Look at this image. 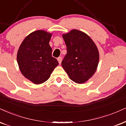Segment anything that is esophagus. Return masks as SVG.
<instances>
[{
	"label": "esophagus",
	"mask_w": 126,
	"mask_h": 126,
	"mask_svg": "<svg viewBox=\"0 0 126 126\" xmlns=\"http://www.w3.org/2000/svg\"><path fill=\"white\" fill-rule=\"evenodd\" d=\"M57 60H58V61L59 63H60V64H61V61H62V57H58Z\"/></svg>",
	"instance_id": "34e87169"
}]
</instances>
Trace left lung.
Segmentation results:
<instances>
[{"mask_svg":"<svg viewBox=\"0 0 126 126\" xmlns=\"http://www.w3.org/2000/svg\"><path fill=\"white\" fill-rule=\"evenodd\" d=\"M67 53L61 65L69 78L77 83H83L92 77L98 65L97 47L85 32L72 30L63 35Z\"/></svg>","mask_w":126,"mask_h":126,"instance_id":"left-lung-1","label":"left lung"}]
</instances>
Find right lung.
Segmentation results:
<instances>
[{
	"label": "right lung",
	"instance_id": "right-lung-1",
	"mask_svg": "<svg viewBox=\"0 0 126 126\" xmlns=\"http://www.w3.org/2000/svg\"><path fill=\"white\" fill-rule=\"evenodd\" d=\"M51 34L37 30L24 38L17 55V60L21 74L35 84L46 82L59 64L52 57L49 42Z\"/></svg>",
	"mask_w": 126,
	"mask_h": 126
}]
</instances>
